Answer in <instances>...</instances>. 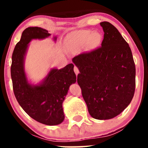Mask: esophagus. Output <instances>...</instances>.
Returning a JSON list of instances; mask_svg holds the SVG:
<instances>
[{
	"label": "esophagus",
	"mask_w": 148,
	"mask_h": 148,
	"mask_svg": "<svg viewBox=\"0 0 148 148\" xmlns=\"http://www.w3.org/2000/svg\"><path fill=\"white\" fill-rule=\"evenodd\" d=\"M74 72H75L76 75H78V74H79V68H78V67H76V66H74Z\"/></svg>",
	"instance_id": "1"
}]
</instances>
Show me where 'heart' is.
I'll return each mask as SVG.
<instances>
[{
    "instance_id": "1",
    "label": "heart",
    "mask_w": 148,
    "mask_h": 148,
    "mask_svg": "<svg viewBox=\"0 0 148 148\" xmlns=\"http://www.w3.org/2000/svg\"><path fill=\"white\" fill-rule=\"evenodd\" d=\"M75 38H78L80 41L88 42L91 40L94 45H97L101 41V37L99 33H94L91 30H85L77 32L74 35Z\"/></svg>"
}]
</instances>
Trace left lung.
I'll return each mask as SVG.
<instances>
[{
    "label": "left lung",
    "mask_w": 148,
    "mask_h": 148,
    "mask_svg": "<svg viewBox=\"0 0 148 148\" xmlns=\"http://www.w3.org/2000/svg\"><path fill=\"white\" fill-rule=\"evenodd\" d=\"M103 32L101 47L72 59L79 68L77 83L90 115L108 120L121 113L133 98L136 67L132 51L116 28L100 23Z\"/></svg>",
    "instance_id": "8db88e82"
}]
</instances>
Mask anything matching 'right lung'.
I'll use <instances>...</instances> for the list:
<instances>
[{
	"label": "right lung",
	"mask_w": 148,
	"mask_h": 148,
	"mask_svg": "<svg viewBox=\"0 0 148 148\" xmlns=\"http://www.w3.org/2000/svg\"><path fill=\"white\" fill-rule=\"evenodd\" d=\"M50 35L48 30L39 27H29L23 30L12 53L11 77L15 97L25 113L44 125H56L64 120L62 102L70 85L76 81L74 64L51 69L39 86L28 84L23 70L28 44L32 39H44Z\"/></svg>",
	"instance_id": "add662e5"
}]
</instances>
